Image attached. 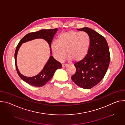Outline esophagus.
I'll use <instances>...</instances> for the list:
<instances>
[{
	"mask_svg": "<svg viewBox=\"0 0 125 125\" xmlns=\"http://www.w3.org/2000/svg\"><path fill=\"white\" fill-rule=\"evenodd\" d=\"M62 67H63V68H65V67H66L67 66V64H62Z\"/></svg>",
	"mask_w": 125,
	"mask_h": 125,
	"instance_id": "esophagus-1",
	"label": "esophagus"
}]
</instances>
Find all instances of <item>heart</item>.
<instances>
[{
  "label": "heart",
  "instance_id": "obj_1",
  "mask_svg": "<svg viewBox=\"0 0 125 125\" xmlns=\"http://www.w3.org/2000/svg\"><path fill=\"white\" fill-rule=\"evenodd\" d=\"M90 42L87 33L70 31L60 34L57 41L51 43V47L53 55L58 61H63L67 52L69 61L79 62L86 55Z\"/></svg>",
  "mask_w": 125,
  "mask_h": 125
}]
</instances>
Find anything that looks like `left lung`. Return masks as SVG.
<instances>
[{
	"instance_id": "1",
	"label": "left lung",
	"mask_w": 125,
	"mask_h": 125,
	"mask_svg": "<svg viewBox=\"0 0 125 125\" xmlns=\"http://www.w3.org/2000/svg\"><path fill=\"white\" fill-rule=\"evenodd\" d=\"M86 32L90 38V46L84 59L74 64L76 72L72 81L79 86L90 89L104 78L110 62V52L106 39L95 31L88 28L78 29Z\"/></svg>"
}]
</instances>
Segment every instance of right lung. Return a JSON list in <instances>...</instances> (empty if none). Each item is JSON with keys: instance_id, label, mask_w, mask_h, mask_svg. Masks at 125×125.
<instances>
[{"instance_id": "obj_1", "label": "right lung", "mask_w": 125, "mask_h": 125, "mask_svg": "<svg viewBox=\"0 0 125 125\" xmlns=\"http://www.w3.org/2000/svg\"><path fill=\"white\" fill-rule=\"evenodd\" d=\"M57 30V28L49 30H42L38 31L29 33L21 39L17 46L15 52V61L17 72L20 78L29 84L37 87H41L44 85L47 82L52 78L56 70L58 69L61 68L62 64L61 63L56 60L52 56H50L43 69L38 75L32 77L24 76L19 72L17 66V55L20 47L23 43L34 39H42L47 42L51 50V42ZM51 53V52L50 54Z\"/></svg>"}]
</instances>
